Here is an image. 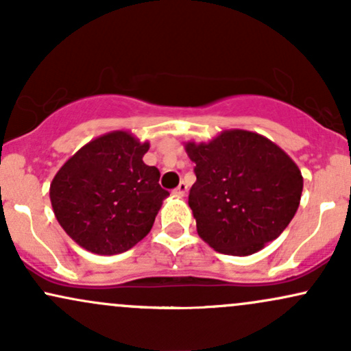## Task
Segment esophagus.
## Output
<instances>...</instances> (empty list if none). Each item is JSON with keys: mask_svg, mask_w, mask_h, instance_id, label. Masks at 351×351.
Instances as JSON below:
<instances>
[{"mask_svg": "<svg viewBox=\"0 0 351 351\" xmlns=\"http://www.w3.org/2000/svg\"><path fill=\"white\" fill-rule=\"evenodd\" d=\"M186 191H188V184L184 183V181H181L178 186L173 189V195H176V196H184V195H186Z\"/></svg>", "mask_w": 351, "mask_h": 351, "instance_id": "obj_1", "label": "esophagus"}]
</instances>
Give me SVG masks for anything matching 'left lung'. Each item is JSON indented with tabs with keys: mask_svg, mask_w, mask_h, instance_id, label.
<instances>
[{
	"mask_svg": "<svg viewBox=\"0 0 351 351\" xmlns=\"http://www.w3.org/2000/svg\"><path fill=\"white\" fill-rule=\"evenodd\" d=\"M196 181L188 204L203 241L217 252L249 256L282 234L299 208L304 180L291 156L265 136L228 130L186 145Z\"/></svg>",
	"mask_w": 351,
	"mask_h": 351,
	"instance_id": "left-lung-1",
	"label": "left lung"
}]
</instances>
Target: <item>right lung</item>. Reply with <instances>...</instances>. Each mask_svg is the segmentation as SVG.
Instances as JSON below:
<instances>
[{"label":"right lung","mask_w":351,"mask_h":351,"mask_svg":"<svg viewBox=\"0 0 351 351\" xmlns=\"http://www.w3.org/2000/svg\"><path fill=\"white\" fill-rule=\"evenodd\" d=\"M150 145L112 132L84 145L51 183V203L64 231L87 251L114 256L150 232L163 199L160 171L143 163Z\"/></svg>","instance_id":"add662e5"}]
</instances>
